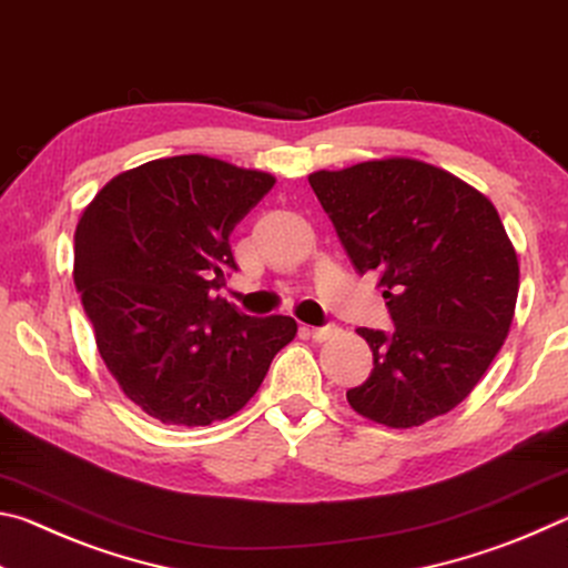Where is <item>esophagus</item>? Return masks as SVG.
<instances>
[{"label": "esophagus", "instance_id": "obj_1", "mask_svg": "<svg viewBox=\"0 0 568 568\" xmlns=\"http://www.w3.org/2000/svg\"><path fill=\"white\" fill-rule=\"evenodd\" d=\"M307 331V335H311L313 341H325V338H331V335L338 331L335 328L333 323H328V325H315V328H305Z\"/></svg>", "mask_w": 568, "mask_h": 568}]
</instances>
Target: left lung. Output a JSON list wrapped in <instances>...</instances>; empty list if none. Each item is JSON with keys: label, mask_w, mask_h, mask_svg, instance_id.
<instances>
[{"label": "left lung", "mask_w": 568, "mask_h": 568, "mask_svg": "<svg viewBox=\"0 0 568 568\" xmlns=\"http://www.w3.org/2000/svg\"><path fill=\"white\" fill-rule=\"evenodd\" d=\"M311 187L361 275H378L390 331L358 328L373 371L345 396L361 416L413 428L456 408L501 351L518 261L496 207L418 160L313 172Z\"/></svg>", "instance_id": "obj_1"}]
</instances>
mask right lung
<instances>
[{"label": "right lung", "instance_id": "1", "mask_svg": "<svg viewBox=\"0 0 568 568\" xmlns=\"http://www.w3.org/2000/svg\"><path fill=\"white\" fill-rule=\"evenodd\" d=\"M275 178L205 155L152 160L108 182L74 233V285L104 365L170 426L233 416L295 338L291 315L215 295L237 271L230 233Z\"/></svg>", "mask_w": 568, "mask_h": 568}]
</instances>
